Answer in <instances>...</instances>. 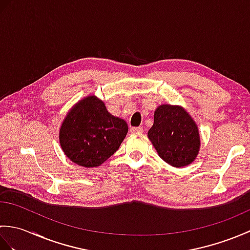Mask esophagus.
Here are the masks:
<instances>
[{
  "label": "esophagus",
  "mask_w": 250,
  "mask_h": 250,
  "mask_svg": "<svg viewBox=\"0 0 250 250\" xmlns=\"http://www.w3.org/2000/svg\"><path fill=\"white\" fill-rule=\"evenodd\" d=\"M143 131H144V130H143L142 126H137V128H131L130 129L131 133H142Z\"/></svg>",
  "instance_id": "esophagus-1"
}]
</instances>
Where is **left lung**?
I'll return each instance as SVG.
<instances>
[{
  "mask_svg": "<svg viewBox=\"0 0 250 250\" xmlns=\"http://www.w3.org/2000/svg\"><path fill=\"white\" fill-rule=\"evenodd\" d=\"M147 136L159 157L174 167L189 166L199 155L201 140L198 125L183 106H158Z\"/></svg>",
  "mask_w": 250,
  "mask_h": 250,
  "instance_id": "8db88e82",
  "label": "left lung"
}]
</instances>
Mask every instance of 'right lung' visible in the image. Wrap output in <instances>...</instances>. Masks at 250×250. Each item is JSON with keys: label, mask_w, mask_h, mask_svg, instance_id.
Listing matches in <instances>:
<instances>
[{"label": "right lung", "mask_w": 250, "mask_h": 250, "mask_svg": "<svg viewBox=\"0 0 250 250\" xmlns=\"http://www.w3.org/2000/svg\"><path fill=\"white\" fill-rule=\"evenodd\" d=\"M128 130L125 120L111 115L103 101L91 94L68 110L60 126L59 142L72 162L98 167L118 150Z\"/></svg>", "instance_id": "right-lung-1"}]
</instances>
